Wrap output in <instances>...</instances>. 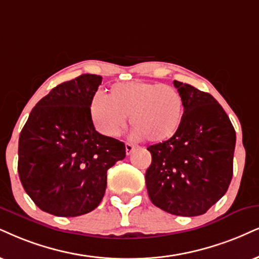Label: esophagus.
I'll return each mask as SVG.
<instances>
[{
    "label": "esophagus",
    "mask_w": 259,
    "mask_h": 259,
    "mask_svg": "<svg viewBox=\"0 0 259 259\" xmlns=\"http://www.w3.org/2000/svg\"><path fill=\"white\" fill-rule=\"evenodd\" d=\"M124 148H126V154L131 155L133 152V150L136 149V146L133 144H130V143H126V144H124Z\"/></svg>",
    "instance_id": "1"
}]
</instances>
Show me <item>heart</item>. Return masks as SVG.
<instances>
[{
    "label": "heart",
    "instance_id": "obj_1",
    "mask_svg": "<svg viewBox=\"0 0 259 259\" xmlns=\"http://www.w3.org/2000/svg\"><path fill=\"white\" fill-rule=\"evenodd\" d=\"M184 113V101L173 86L149 81L117 82L108 96L97 94L90 104L92 122L102 135L115 138L128 115L136 138L152 143L174 136Z\"/></svg>",
    "mask_w": 259,
    "mask_h": 259
}]
</instances>
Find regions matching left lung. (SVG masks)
<instances>
[{
    "mask_svg": "<svg viewBox=\"0 0 259 259\" xmlns=\"http://www.w3.org/2000/svg\"><path fill=\"white\" fill-rule=\"evenodd\" d=\"M184 101L180 126L170 139L149 146L145 174L150 199L171 215L205 213L227 192L233 177L235 131L211 95L174 80Z\"/></svg>",
    "mask_w": 259,
    "mask_h": 259,
    "instance_id": "left-lung-1",
    "label": "left lung"
}]
</instances>
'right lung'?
I'll return each instance as SVG.
<instances>
[{"label": "right lung", "instance_id": "add662e5", "mask_svg": "<svg viewBox=\"0 0 259 259\" xmlns=\"http://www.w3.org/2000/svg\"><path fill=\"white\" fill-rule=\"evenodd\" d=\"M102 76L81 74L36 104L19 137L22 187L43 211L75 218L98 206L108 169L126 157L120 140L98 133L90 115Z\"/></svg>", "mask_w": 259, "mask_h": 259}]
</instances>
